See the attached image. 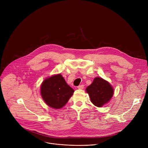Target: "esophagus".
Instances as JSON below:
<instances>
[{
    "mask_svg": "<svg viewBox=\"0 0 148 148\" xmlns=\"http://www.w3.org/2000/svg\"><path fill=\"white\" fill-rule=\"evenodd\" d=\"M77 88H78L79 89H83V88H84V86L83 84H82V85H79V86H77Z\"/></svg>",
    "mask_w": 148,
    "mask_h": 148,
    "instance_id": "1",
    "label": "esophagus"
}]
</instances>
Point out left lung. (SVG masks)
<instances>
[{
    "label": "left lung",
    "mask_w": 148,
    "mask_h": 148,
    "mask_svg": "<svg viewBox=\"0 0 148 148\" xmlns=\"http://www.w3.org/2000/svg\"><path fill=\"white\" fill-rule=\"evenodd\" d=\"M92 104L101 107L108 103L114 94V89L110 83L101 77H97L86 89Z\"/></svg>",
    "instance_id": "obj_1"
}]
</instances>
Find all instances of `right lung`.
I'll return each instance as SVG.
<instances>
[{
	"label": "right lung",
	"instance_id": "add662e5",
	"mask_svg": "<svg viewBox=\"0 0 148 148\" xmlns=\"http://www.w3.org/2000/svg\"><path fill=\"white\" fill-rule=\"evenodd\" d=\"M41 95L45 103L54 109L63 107L74 94L61 74L45 79L41 85Z\"/></svg>",
	"mask_w": 148,
	"mask_h": 148
}]
</instances>
